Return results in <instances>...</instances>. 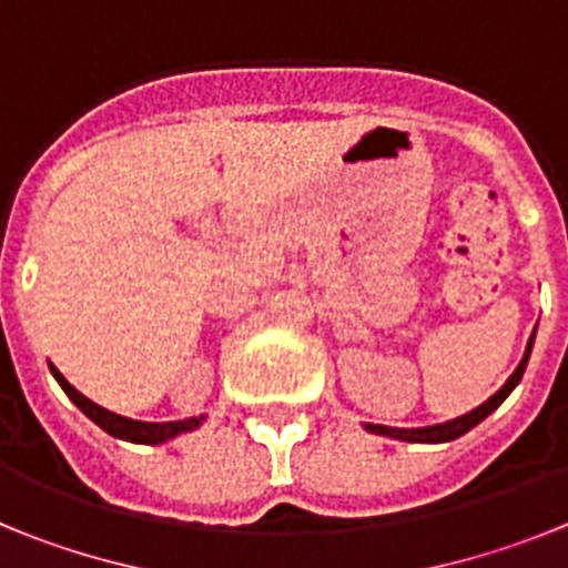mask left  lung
I'll list each match as a JSON object with an SVG mask.
<instances>
[{"instance_id": "obj_1", "label": "left lung", "mask_w": 568, "mask_h": 568, "mask_svg": "<svg viewBox=\"0 0 568 568\" xmlns=\"http://www.w3.org/2000/svg\"><path fill=\"white\" fill-rule=\"evenodd\" d=\"M531 344H535V333H531L529 344H526V353H524V358H520L518 369H515V373L509 375V381H506V384L500 386L498 393L491 395L489 400H484V404H480V406H475L471 413L460 415V418L446 420V424L418 426V429H400V426H381V424H364V429H366V433H373V435H384V438L409 440V444H446V440L460 438V435L469 433L471 426H478L480 420L486 418V415L495 413V409H498V406L504 404L506 398H509L511 389H515V386L520 384V378H524V373H526V364H529Z\"/></svg>"}]
</instances>
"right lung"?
<instances>
[{
    "mask_svg": "<svg viewBox=\"0 0 568 568\" xmlns=\"http://www.w3.org/2000/svg\"><path fill=\"white\" fill-rule=\"evenodd\" d=\"M50 373H53V378L59 381V386H62L64 393H68V398L73 400V404H77L79 409H82V413L93 420V424L102 426L104 433L113 435V438L130 440V444H150V446L164 444V440H173L175 435L193 433V429H199V426L204 424V415H199V418H184V420H164V424H150V420L124 418V415L110 413V409H104V406H99V404H93L90 398H84L77 386L68 384V378H64V375L59 373L53 364H50Z\"/></svg>",
    "mask_w": 568,
    "mask_h": 568,
    "instance_id": "1",
    "label": "right lung"
}]
</instances>
